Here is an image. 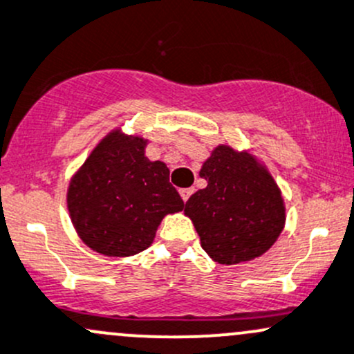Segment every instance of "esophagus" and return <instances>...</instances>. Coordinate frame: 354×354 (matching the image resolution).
I'll return each instance as SVG.
<instances>
[{
  "instance_id": "34e87169",
  "label": "esophagus",
  "mask_w": 354,
  "mask_h": 354,
  "mask_svg": "<svg viewBox=\"0 0 354 354\" xmlns=\"http://www.w3.org/2000/svg\"><path fill=\"white\" fill-rule=\"evenodd\" d=\"M192 193H193L192 188H181L180 189V195H181V198H183L185 203H187V200L189 198V195H192Z\"/></svg>"
}]
</instances>
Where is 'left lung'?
Here are the masks:
<instances>
[{
	"instance_id": "obj_1",
	"label": "left lung",
	"mask_w": 354,
	"mask_h": 354,
	"mask_svg": "<svg viewBox=\"0 0 354 354\" xmlns=\"http://www.w3.org/2000/svg\"><path fill=\"white\" fill-rule=\"evenodd\" d=\"M207 187L185 205L203 251L218 265H237L265 254L285 227L281 189L249 151L218 144L203 161Z\"/></svg>"
}]
</instances>
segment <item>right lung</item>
<instances>
[{
    "label": "right lung",
    "mask_w": 354,
    "mask_h": 354,
    "mask_svg": "<svg viewBox=\"0 0 354 354\" xmlns=\"http://www.w3.org/2000/svg\"><path fill=\"white\" fill-rule=\"evenodd\" d=\"M147 142L120 127L110 130L71 178V222L100 254L127 258L144 251L162 218L183 210L166 162L146 158Z\"/></svg>",
    "instance_id": "right-lung-1"
}]
</instances>
